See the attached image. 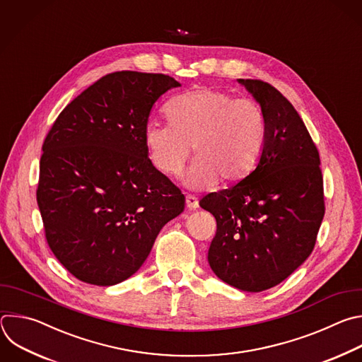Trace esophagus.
I'll return each instance as SVG.
<instances>
[{"mask_svg":"<svg viewBox=\"0 0 362 362\" xmlns=\"http://www.w3.org/2000/svg\"><path fill=\"white\" fill-rule=\"evenodd\" d=\"M185 202H187V208L188 209H197L198 208V199L194 195H187L185 197Z\"/></svg>","mask_w":362,"mask_h":362,"instance_id":"esophagus-1","label":"esophagus"}]
</instances>
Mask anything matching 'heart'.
Returning <instances> with one entry per match:
<instances>
[{
    "instance_id": "obj_1",
    "label": "heart",
    "mask_w": 362,
    "mask_h": 362,
    "mask_svg": "<svg viewBox=\"0 0 362 362\" xmlns=\"http://www.w3.org/2000/svg\"><path fill=\"white\" fill-rule=\"evenodd\" d=\"M167 117L170 124L148 122L144 129L148 157L158 171L175 177L192 146L195 161L187 174L192 188L240 181L261 157L267 117L254 100L199 88L175 97Z\"/></svg>"
}]
</instances>
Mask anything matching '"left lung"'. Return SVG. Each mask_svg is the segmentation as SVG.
Wrapping results in <instances>:
<instances>
[{"instance_id": "8db88e82", "label": "left lung", "mask_w": 362, "mask_h": 362, "mask_svg": "<svg viewBox=\"0 0 362 362\" xmlns=\"http://www.w3.org/2000/svg\"><path fill=\"white\" fill-rule=\"evenodd\" d=\"M237 81L265 112L264 148L245 178L205 195L199 205L216 220L208 250L214 274L241 291L259 293L313 252L325 212L322 174L318 150L293 104L264 81Z\"/></svg>"}]
</instances>
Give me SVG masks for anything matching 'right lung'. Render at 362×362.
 Listing matches in <instances>:
<instances>
[{
	"instance_id": "right-lung-1",
	"label": "right lung",
	"mask_w": 362,
	"mask_h": 362,
	"mask_svg": "<svg viewBox=\"0 0 362 362\" xmlns=\"http://www.w3.org/2000/svg\"><path fill=\"white\" fill-rule=\"evenodd\" d=\"M178 81L112 72L72 100L49 129L37 202L47 243L80 281L110 286L135 274L185 197L148 158L144 129Z\"/></svg>"
}]
</instances>
